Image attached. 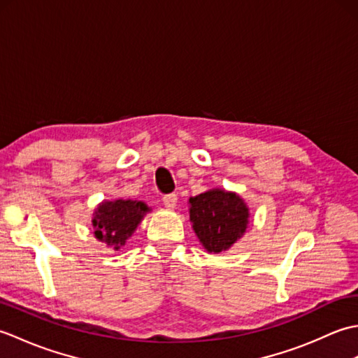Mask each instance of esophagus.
I'll return each mask as SVG.
<instances>
[{"label": "esophagus", "mask_w": 358, "mask_h": 358, "mask_svg": "<svg viewBox=\"0 0 358 358\" xmlns=\"http://www.w3.org/2000/svg\"><path fill=\"white\" fill-rule=\"evenodd\" d=\"M177 200H178L177 194H166L163 196V203L167 209H173L175 206H177Z\"/></svg>", "instance_id": "obj_1"}]
</instances>
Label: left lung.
Wrapping results in <instances>:
<instances>
[{"mask_svg": "<svg viewBox=\"0 0 358 358\" xmlns=\"http://www.w3.org/2000/svg\"><path fill=\"white\" fill-rule=\"evenodd\" d=\"M189 203L194 231L209 252L229 249L245 234L249 212L238 195L214 189L194 196Z\"/></svg>", "mask_w": 358, "mask_h": 358, "instance_id": "left-lung-1", "label": "left lung"}]
</instances>
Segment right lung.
I'll return each instance as SVG.
<instances>
[{"label": "right lung", "instance_id": "1", "mask_svg": "<svg viewBox=\"0 0 358 358\" xmlns=\"http://www.w3.org/2000/svg\"><path fill=\"white\" fill-rule=\"evenodd\" d=\"M148 210L149 208L141 201L115 200L101 203L92 220L95 237L118 250L120 246H124Z\"/></svg>", "mask_w": 358, "mask_h": 358}]
</instances>
